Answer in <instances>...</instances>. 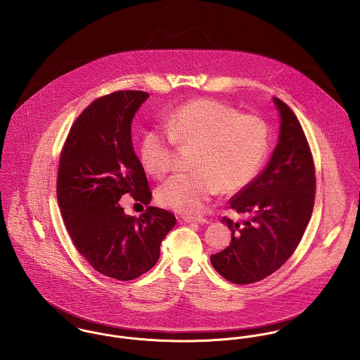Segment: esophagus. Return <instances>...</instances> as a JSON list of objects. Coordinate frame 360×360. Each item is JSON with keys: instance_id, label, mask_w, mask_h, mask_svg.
Here are the masks:
<instances>
[{"instance_id": "esophagus-1", "label": "esophagus", "mask_w": 360, "mask_h": 360, "mask_svg": "<svg viewBox=\"0 0 360 360\" xmlns=\"http://www.w3.org/2000/svg\"><path fill=\"white\" fill-rule=\"evenodd\" d=\"M183 220L186 223H200V224H207L209 220L205 217H201V216H184Z\"/></svg>"}]
</instances>
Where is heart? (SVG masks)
I'll return each instance as SVG.
<instances>
[{"label": "heart", "mask_w": 360, "mask_h": 360, "mask_svg": "<svg viewBox=\"0 0 360 360\" xmlns=\"http://www.w3.org/2000/svg\"><path fill=\"white\" fill-rule=\"evenodd\" d=\"M174 146L195 147L193 172L167 179L156 200L176 212L198 213L219 190L233 194L257 177L269 151V129L257 116L200 98L172 110L165 129L144 133L140 156L151 176L163 177L173 167Z\"/></svg>", "instance_id": "b5f03b06"}]
</instances>
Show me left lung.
<instances>
[{
    "instance_id": "left-lung-1",
    "label": "left lung",
    "mask_w": 360,
    "mask_h": 360,
    "mask_svg": "<svg viewBox=\"0 0 360 360\" xmlns=\"http://www.w3.org/2000/svg\"><path fill=\"white\" fill-rule=\"evenodd\" d=\"M273 103L280 117L277 146L264 170L230 200V207L245 219H221L231 244L210 257L214 270L236 284L260 281L287 262L314 204V166L304 130L285 103L276 97Z\"/></svg>"
}]
</instances>
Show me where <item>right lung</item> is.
Masks as SVG:
<instances>
[{"instance_id": "add662e5", "label": "right lung", "mask_w": 360, "mask_h": 360, "mask_svg": "<svg viewBox=\"0 0 360 360\" xmlns=\"http://www.w3.org/2000/svg\"><path fill=\"white\" fill-rule=\"evenodd\" d=\"M148 97L117 91L96 100L76 119L59 160L58 204L73 244L98 273L120 281L154 267L176 224L165 209L148 206L134 217L119 204L124 194L146 205L153 198L131 140L133 117Z\"/></svg>"}]
</instances>
